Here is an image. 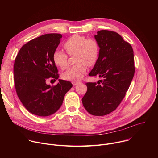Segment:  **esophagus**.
Returning <instances> with one entry per match:
<instances>
[{
  "instance_id": "34e87169",
  "label": "esophagus",
  "mask_w": 158,
  "mask_h": 158,
  "mask_svg": "<svg viewBox=\"0 0 158 158\" xmlns=\"http://www.w3.org/2000/svg\"><path fill=\"white\" fill-rule=\"evenodd\" d=\"M80 83V82H79V81H73V82H72V84H73V85H77V84H79Z\"/></svg>"
}]
</instances>
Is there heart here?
I'll return each mask as SVG.
<instances>
[{
  "label": "heart",
  "instance_id": "b5f03b06",
  "mask_svg": "<svg viewBox=\"0 0 158 158\" xmlns=\"http://www.w3.org/2000/svg\"><path fill=\"white\" fill-rule=\"evenodd\" d=\"M64 48L70 56L76 54V62L77 63L63 74L62 77L66 80L81 79L86 73L87 65L89 67L94 66L99 56L100 46L98 40L79 34L70 37L65 42ZM52 59L54 63L62 69H65L68 66V56L60 50L56 49L54 52Z\"/></svg>",
  "mask_w": 158,
  "mask_h": 158
}]
</instances>
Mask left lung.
<instances>
[{
	"label": "left lung",
	"mask_w": 158,
	"mask_h": 158,
	"mask_svg": "<svg viewBox=\"0 0 158 158\" xmlns=\"http://www.w3.org/2000/svg\"><path fill=\"white\" fill-rule=\"evenodd\" d=\"M94 37L100 52L89 76L102 79L85 83L82 102L89 113L102 116L115 110L125 97L135 71L134 53L131 44L116 32L101 30Z\"/></svg>",
	"instance_id": "left-lung-1"
}]
</instances>
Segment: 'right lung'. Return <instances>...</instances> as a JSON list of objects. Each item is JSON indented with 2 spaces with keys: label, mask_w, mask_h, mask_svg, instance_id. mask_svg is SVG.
Here are the masks:
<instances>
[{
  "label": "right lung",
  "mask_w": 158,
  "mask_h": 158,
  "mask_svg": "<svg viewBox=\"0 0 158 158\" xmlns=\"http://www.w3.org/2000/svg\"><path fill=\"white\" fill-rule=\"evenodd\" d=\"M60 34H47L34 39L21 48L14 65L17 94L26 109L39 116H48L61 106L71 82L59 79L51 86L49 79L59 78L52 56L60 41Z\"/></svg>",
  "instance_id": "add662e5"
}]
</instances>
